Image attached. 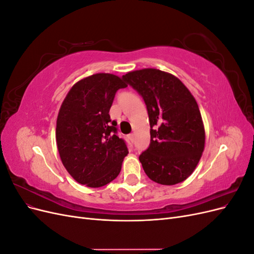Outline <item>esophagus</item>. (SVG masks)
<instances>
[{"label": "esophagus", "instance_id": "34e87169", "mask_svg": "<svg viewBox=\"0 0 254 254\" xmlns=\"http://www.w3.org/2000/svg\"><path fill=\"white\" fill-rule=\"evenodd\" d=\"M129 139H130V141H131L132 143H134V134L133 133L129 134Z\"/></svg>", "mask_w": 254, "mask_h": 254}]
</instances>
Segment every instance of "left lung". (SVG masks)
<instances>
[{
  "instance_id": "8db88e82",
  "label": "left lung",
  "mask_w": 254,
  "mask_h": 254,
  "mask_svg": "<svg viewBox=\"0 0 254 254\" xmlns=\"http://www.w3.org/2000/svg\"><path fill=\"white\" fill-rule=\"evenodd\" d=\"M147 108L150 144L139 160L148 178L163 186L186 180L204 149L205 133L194 96L176 76L157 68L123 75Z\"/></svg>"
}]
</instances>
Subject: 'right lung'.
Masks as SVG:
<instances>
[{
	"label": "right lung",
	"mask_w": 254,
	"mask_h": 254,
	"mask_svg": "<svg viewBox=\"0 0 254 254\" xmlns=\"http://www.w3.org/2000/svg\"><path fill=\"white\" fill-rule=\"evenodd\" d=\"M127 84L117 75L98 73L76 82L60 107L56 125L59 156L78 183L101 188L119 176L128 148L117 135L109 111L115 93Z\"/></svg>",
	"instance_id": "add662e5"
}]
</instances>
